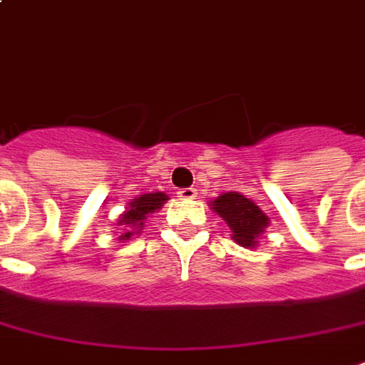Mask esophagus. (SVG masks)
Here are the masks:
<instances>
[{
  "instance_id": "34e87169",
  "label": "esophagus",
  "mask_w": 365,
  "mask_h": 365,
  "mask_svg": "<svg viewBox=\"0 0 365 365\" xmlns=\"http://www.w3.org/2000/svg\"><path fill=\"white\" fill-rule=\"evenodd\" d=\"M197 195V190L195 187H183V190L178 191V197L180 200H193Z\"/></svg>"
}]
</instances>
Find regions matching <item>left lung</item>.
Here are the masks:
<instances>
[{"label":"left lung","instance_id":"8db88e82","mask_svg":"<svg viewBox=\"0 0 365 365\" xmlns=\"http://www.w3.org/2000/svg\"><path fill=\"white\" fill-rule=\"evenodd\" d=\"M211 209L217 211L219 217L225 219L233 233V241L247 249H253L259 243L257 237L269 227V217L262 213L261 207L247 200L239 191L221 193L217 200L211 201Z\"/></svg>","mask_w":365,"mask_h":365}]
</instances>
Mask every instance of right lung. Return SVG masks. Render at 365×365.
<instances>
[{"label":"right lung","mask_w":365,"mask_h":365,"mask_svg":"<svg viewBox=\"0 0 365 365\" xmlns=\"http://www.w3.org/2000/svg\"><path fill=\"white\" fill-rule=\"evenodd\" d=\"M165 201H168V195H165L164 191H156V193H144V195H140L134 201H130L128 209L124 211L118 219V225L126 227V229H142L144 225V219L150 215V213H154L156 209H160L164 205ZM134 235L132 231H126V233H122L120 239H130V237Z\"/></svg>","instance_id":"right-lung-1"}]
</instances>
